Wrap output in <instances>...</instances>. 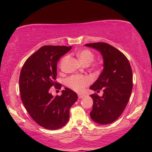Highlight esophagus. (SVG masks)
I'll use <instances>...</instances> for the list:
<instances>
[{"mask_svg": "<svg viewBox=\"0 0 152 152\" xmlns=\"http://www.w3.org/2000/svg\"><path fill=\"white\" fill-rule=\"evenodd\" d=\"M78 98L79 99H82V98H83L85 96L84 95H82V94H78Z\"/></svg>", "mask_w": 152, "mask_h": 152, "instance_id": "obj_1", "label": "esophagus"}]
</instances>
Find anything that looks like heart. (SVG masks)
Segmentation results:
<instances>
[{
    "mask_svg": "<svg viewBox=\"0 0 152 152\" xmlns=\"http://www.w3.org/2000/svg\"><path fill=\"white\" fill-rule=\"evenodd\" d=\"M78 59L81 62L88 65L91 64L95 59V55L91 51L88 49H84L77 53ZM97 64H94V67H98ZM91 82V79L87 76L74 75L71 76L66 80V86L77 92H82L88 87Z\"/></svg>",
    "mask_w": 152,
    "mask_h": 152,
    "instance_id": "obj_1",
    "label": "heart"
}]
</instances>
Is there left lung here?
<instances>
[{
	"label": "left lung",
	"instance_id": "obj_1",
	"mask_svg": "<svg viewBox=\"0 0 152 152\" xmlns=\"http://www.w3.org/2000/svg\"><path fill=\"white\" fill-rule=\"evenodd\" d=\"M101 53L104 69L90 89L99 92L90 96L93 100L90 116L95 122L106 125L115 121L124 112L133 89V72L129 61L125 55L107 43L86 44Z\"/></svg>",
	"mask_w": 152,
	"mask_h": 152
}]
</instances>
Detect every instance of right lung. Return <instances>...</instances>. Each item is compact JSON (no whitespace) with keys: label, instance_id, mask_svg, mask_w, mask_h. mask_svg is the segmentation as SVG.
<instances>
[{"label":"right lung","instance_id":"obj_1","mask_svg":"<svg viewBox=\"0 0 152 152\" xmlns=\"http://www.w3.org/2000/svg\"><path fill=\"white\" fill-rule=\"evenodd\" d=\"M71 48L42 46L25 61L21 70L19 83L23 104L33 120L47 129L63 127L69 119L70 108L78 99L76 93L67 88L60 96L50 93L52 86L61 88L56 82L57 61Z\"/></svg>","mask_w":152,"mask_h":152}]
</instances>
